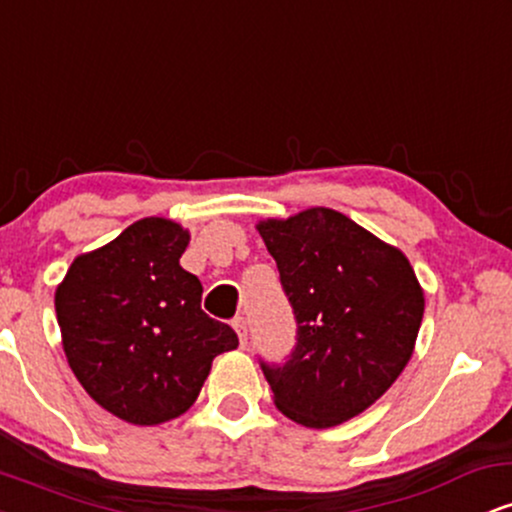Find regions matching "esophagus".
<instances>
[{
  "mask_svg": "<svg viewBox=\"0 0 512 512\" xmlns=\"http://www.w3.org/2000/svg\"><path fill=\"white\" fill-rule=\"evenodd\" d=\"M233 330L238 334L240 346L248 344V320H245V317H236V320H233Z\"/></svg>",
  "mask_w": 512,
  "mask_h": 512,
  "instance_id": "obj_1",
  "label": "esophagus"
}]
</instances>
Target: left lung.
<instances>
[{"label": "left lung", "instance_id": "obj_1", "mask_svg": "<svg viewBox=\"0 0 512 512\" xmlns=\"http://www.w3.org/2000/svg\"><path fill=\"white\" fill-rule=\"evenodd\" d=\"M296 317L284 363L260 368L296 424L330 428L366 411L409 363L424 291L397 248L334 209L257 226Z\"/></svg>", "mask_w": 512, "mask_h": 512}]
</instances>
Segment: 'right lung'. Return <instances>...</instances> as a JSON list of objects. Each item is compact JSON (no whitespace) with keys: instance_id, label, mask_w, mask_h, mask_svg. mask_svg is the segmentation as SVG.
<instances>
[{"instance_id":"add662e5","label":"right lung","mask_w":512,"mask_h":512,"mask_svg":"<svg viewBox=\"0 0 512 512\" xmlns=\"http://www.w3.org/2000/svg\"><path fill=\"white\" fill-rule=\"evenodd\" d=\"M190 233L142 219L76 257L55 293L64 354L84 390L137 426L195 404L211 361L238 334L202 310V284L180 267Z\"/></svg>"}]
</instances>
